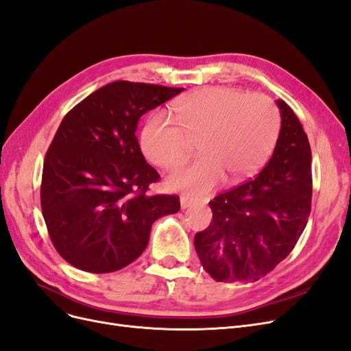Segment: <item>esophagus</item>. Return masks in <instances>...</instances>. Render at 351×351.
<instances>
[{"instance_id": "obj_1", "label": "esophagus", "mask_w": 351, "mask_h": 351, "mask_svg": "<svg viewBox=\"0 0 351 351\" xmlns=\"http://www.w3.org/2000/svg\"><path fill=\"white\" fill-rule=\"evenodd\" d=\"M195 202L194 199H191V197H189V195H181L180 197V204H181V208H189V207H191V206H194Z\"/></svg>"}]
</instances>
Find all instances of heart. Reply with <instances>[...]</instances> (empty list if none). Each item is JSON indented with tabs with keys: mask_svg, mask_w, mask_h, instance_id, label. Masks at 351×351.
I'll return each mask as SVG.
<instances>
[{
	"mask_svg": "<svg viewBox=\"0 0 351 351\" xmlns=\"http://www.w3.org/2000/svg\"><path fill=\"white\" fill-rule=\"evenodd\" d=\"M178 124L157 112L141 132L145 156L162 168L180 165L191 141L199 139L202 156L167 178L173 190L200 195L226 177L239 183L268 161L279 134L276 106L262 95L212 86L194 90L173 105Z\"/></svg>",
	"mask_w": 351,
	"mask_h": 351,
	"instance_id": "b5f03b06",
	"label": "heart"
}]
</instances>
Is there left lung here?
<instances>
[{
	"label": "left lung",
	"mask_w": 351,
	"mask_h": 351,
	"mask_svg": "<svg viewBox=\"0 0 351 351\" xmlns=\"http://www.w3.org/2000/svg\"><path fill=\"white\" fill-rule=\"evenodd\" d=\"M281 131L259 176L208 203L210 226L194 247L217 282L258 281L297 245L311 213V148L293 110L276 101Z\"/></svg>",
	"instance_id": "1"
}]
</instances>
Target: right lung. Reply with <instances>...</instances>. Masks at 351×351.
<instances>
[{"mask_svg":"<svg viewBox=\"0 0 351 351\" xmlns=\"http://www.w3.org/2000/svg\"><path fill=\"white\" fill-rule=\"evenodd\" d=\"M183 90L112 82L63 118L46 154L40 199L53 246L75 268H125L145 250L152 223L180 210L178 195L147 194L160 174L135 131L144 114Z\"/></svg>","mask_w":351,"mask_h":351,"instance_id":"1","label":"right lung"}]
</instances>
